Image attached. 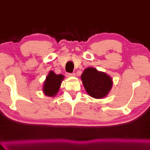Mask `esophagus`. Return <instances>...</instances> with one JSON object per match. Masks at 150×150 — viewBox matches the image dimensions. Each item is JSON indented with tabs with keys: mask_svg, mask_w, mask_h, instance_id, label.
Here are the masks:
<instances>
[{
	"mask_svg": "<svg viewBox=\"0 0 150 150\" xmlns=\"http://www.w3.org/2000/svg\"><path fill=\"white\" fill-rule=\"evenodd\" d=\"M66 76L67 77H71V76H75L76 74L75 73H67L66 74Z\"/></svg>",
	"mask_w": 150,
	"mask_h": 150,
	"instance_id": "34e87169",
	"label": "esophagus"
}]
</instances>
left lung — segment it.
<instances>
[{
	"label": "left lung",
	"instance_id": "8db88e82",
	"mask_svg": "<svg viewBox=\"0 0 150 150\" xmlns=\"http://www.w3.org/2000/svg\"><path fill=\"white\" fill-rule=\"evenodd\" d=\"M83 87L90 96L96 99L106 97L111 91L113 82L106 73L92 67L86 68L81 75Z\"/></svg>",
	"mask_w": 150,
	"mask_h": 150
}]
</instances>
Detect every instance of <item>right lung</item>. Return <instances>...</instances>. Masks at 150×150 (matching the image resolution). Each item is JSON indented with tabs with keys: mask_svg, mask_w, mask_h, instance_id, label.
Here are the masks:
<instances>
[{
	"mask_svg": "<svg viewBox=\"0 0 150 150\" xmlns=\"http://www.w3.org/2000/svg\"><path fill=\"white\" fill-rule=\"evenodd\" d=\"M64 78L63 75L56 74L52 70L50 71L44 81L42 89L45 95L51 98L56 96Z\"/></svg>",
	"mask_w": 150,
	"mask_h": 150,
	"instance_id": "right-lung-1",
	"label": "right lung"
}]
</instances>
